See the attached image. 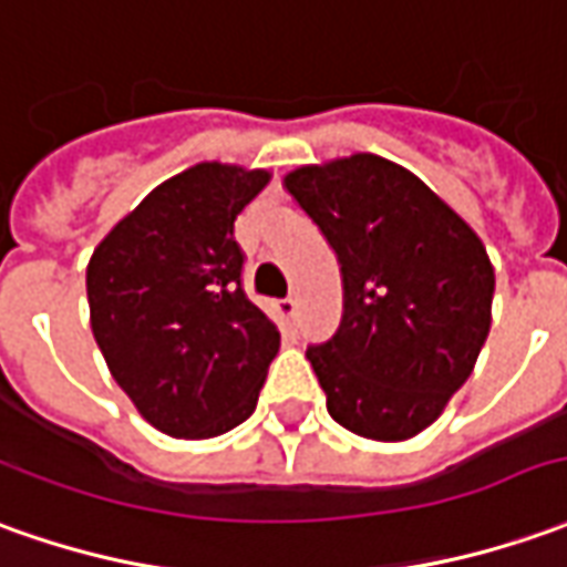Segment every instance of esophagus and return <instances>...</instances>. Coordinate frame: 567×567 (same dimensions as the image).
Listing matches in <instances>:
<instances>
[{"label":"esophagus","mask_w":567,"mask_h":567,"mask_svg":"<svg viewBox=\"0 0 567 567\" xmlns=\"http://www.w3.org/2000/svg\"><path fill=\"white\" fill-rule=\"evenodd\" d=\"M296 296H284V299H277V311H280V318H287V321H296Z\"/></svg>","instance_id":"esophagus-1"}]
</instances>
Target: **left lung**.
<instances>
[{
	"label": "left lung",
	"mask_w": 567,
	"mask_h": 567,
	"mask_svg": "<svg viewBox=\"0 0 567 567\" xmlns=\"http://www.w3.org/2000/svg\"><path fill=\"white\" fill-rule=\"evenodd\" d=\"M284 182L342 271V321L306 351L330 416L364 439H413L485 346V246L413 172L373 154L302 166Z\"/></svg>",
	"instance_id": "left-lung-1"
}]
</instances>
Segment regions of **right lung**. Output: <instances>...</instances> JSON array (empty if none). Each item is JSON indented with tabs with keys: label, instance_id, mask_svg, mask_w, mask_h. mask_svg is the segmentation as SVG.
<instances>
[{
	"label": "right lung",
	"instance_id": "right-lung-1",
	"mask_svg": "<svg viewBox=\"0 0 567 567\" xmlns=\"http://www.w3.org/2000/svg\"><path fill=\"white\" fill-rule=\"evenodd\" d=\"M268 172L200 163L163 182L89 261L92 333L116 385L172 439H213L256 410L280 333L244 290L234 221Z\"/></svg>",
	"mask_w": 567,
	"mask_h": 567
}]
</instances>
